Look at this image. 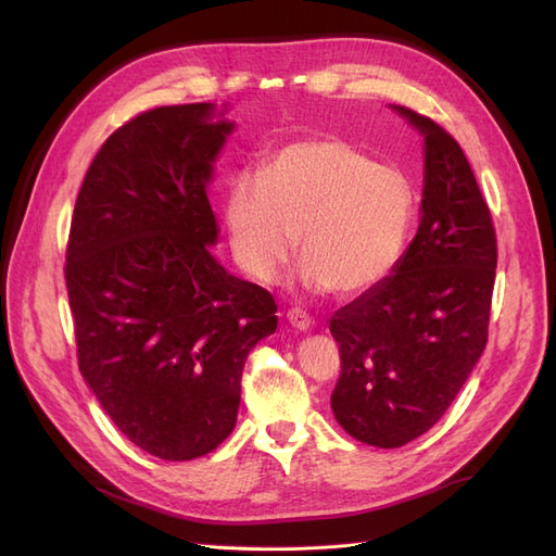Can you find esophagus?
Wrapping results in <instances>:
<instances>
[{"instance_id":"34e87169","label":"esophagus","mask_w":556,"mask_h":556,"mask_svg":"<svg viewBox=\"0 0 556 556\" xmlns=\"http://www.w3.org/2000/svg\"><path fill=\"white\" fill-rule=\"evenodd\" d=\"M288 323H290L294 329H299V331H306V329L313 325V317H311L306 311L292 308V311L288 313Z\"/></svg>"}]
</instances>
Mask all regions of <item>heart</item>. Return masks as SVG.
<instances>
[{
    "label": "heart",
    "instance_id": "heart-1",
    "mask_svg": "<svg viewBox=\"0 0 556 556\" xmlns=\"http://www.w3.org/2000/svg\"><path fill=\"white\" fill-rule=\"evenodd\" d=\"M415 211L406 174L341 139L276 150L257 176L233 178L225 199L231 252L245 274L268 280L296 243L311 288L343 296L371 290L392 271Z\"/></svg>",
    "mask_w": 556,
    "mask_h": 556
}]
</instances>
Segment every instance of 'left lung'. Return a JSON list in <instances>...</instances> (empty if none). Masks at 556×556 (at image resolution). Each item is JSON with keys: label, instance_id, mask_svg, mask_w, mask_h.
<instances>
[{"label": "left lung", "instance_id": "left-lung-1", "mask_svg": "<svg viewBox=\"0 0 556 556\" xmlns=\"http://www.w3.org/2000/svg\"><path fill=\"white\" fill-rule=\"evenodd\" d=\"M425 134L422 220L376 288L333 313L339 425L366 445L401 447L450 408L486 345L496 231L462 146L431 117L396 106Z\"/></svg>", "mask_w": 556, "mask_h": 556}]
</instances>
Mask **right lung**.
Wrapping results in <instances>:
<instances>
[{
    "instance_id": "1",
    "label": "right lung",
    "mask_w": 556,
    "mask_h": 556,
    "mask_svg": "<svg viewBox=\"0 0 556 556\" xmlns=\"http://www.w3.org/2000/svg\"><path fill=\"white\" fill-rule=\"evenodd\" d=\"M211 104L134 115L99 148L72 215L78 368L127 439L188 462L237 425L243 366L278 327L271 292L227 274L206 194L231 123Z\"/></svg>"
}]
</instances>
